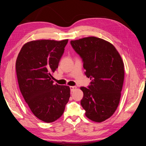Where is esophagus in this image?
<instances>
[{"instance_id":"obj_1","label":"esophagus","mask_w":146,"mask_h":146,"mask_svg":"<svg viewBox=\"0 0 146 146\" xmlns=\"http://www.w3.org/2000/svg\"><path fill=\"white\" fill-rule=\"evenodd\" d=\"M70 91H71L72 92L74 91L75 90H76L77 89V87L75 86H70Z\"/></svg>"}]
</instances>
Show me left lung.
I'll use <instances>...</instances> for the list:
<instances>
[{"label": "left lung", "mask_w": 146, "mask_h": 146, "mask_svg": "<svg viewBox=\"0 0 146 146\" xmlns=\"http://www.w3.org/2000/svg\"><path fill=\"white\" fill-rule=\"evenodd\" d=\"M80 56L90 85L81 87L80 104L90 120L101 122L111 117L120 101L124 79V66L114 46L103 39L90 36L70 41Z\"/></svg>", "instance_id": "left-lung-1"}]
</instances>
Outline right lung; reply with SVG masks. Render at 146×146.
Masks as SVG:
<instances>
[{
  "instance_id": "1",
  "label": "right lung",
  "mask_w": 146,
  "mask_h": 146,
  "mask_svg": "<svg viewBox=\"0 0 146 146\" xmlns=\"http://www.w3.org/2000/svg\"><path fill=\"white\" fill-rule=\"evenodd\" d=\"M68 39H42L23 46L16 62L22 95L34 115L47 123L64 113L70 98V88L54 84L52 73L58 68Z\"/></svg>"
}]
</instances>
